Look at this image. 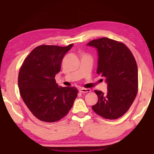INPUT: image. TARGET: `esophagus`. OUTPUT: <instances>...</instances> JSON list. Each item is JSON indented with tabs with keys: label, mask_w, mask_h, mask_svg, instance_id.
I'll list each match as a JSON object with an SVG mask.
<instances>
[{
	"label": "esophagus",
	"mask_w": 154,
	"mask_h": 154,
	"mask_svg": "<svg viewBox=\"0 0 154 154\" xmlns=\"http://www.w3.org/2000/svg\"><path fill=\"white\" fill-rule=\"evenodd\" d=\"M79 91L82 93H87V92H90L91 90L90 88H80L79 89Z\"/></svg>",
	"instance_id": "obj_1"
}]
</instances>
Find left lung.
I'll use <instances>...</instances> for the list:
<instances>
[{
    "label": "left lung",
    "instance_id": "1",
    "mask_svg": "<svg viewBox=\"0 0 154 154\" xmlns=\"http://www.w3.org/2000/svg\"><path fill=\"white\" fill-rule=\"evenodd\" d=\"M98 54L97 74L106 78L107 92L94 90L98 100L92 108L108 119L123 116L133 103L138 92L137 64L131 51L123 43L106 37L91 41Z\"/></svg>",
    "mask_w": 154,
    "mask_h": 154
}]
</instances>
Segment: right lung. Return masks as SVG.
<instances>
[{
  "instance_id": "add662e5",
  "label": "right lung",
  "mask_w": 154,
  "mask_h": 154,
  "mask_svg": "<svg viewBox=\"0 0 154 154\" xmlns=\"http://www.w3.org/2000/svg\"><path fill=\"white\" fill-rule=\"evenodd\" d=\"M66 47H36L23 62L18 75L20 93L26 105L36 118L55 122L66 116L77 96L75 87H58L56 75L66 52Z\"/></svg>"
}]
</instances>
